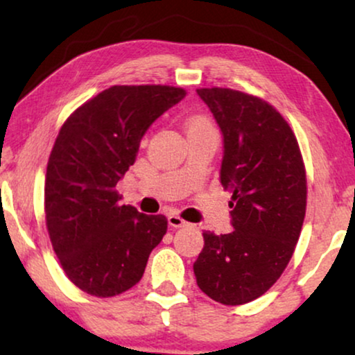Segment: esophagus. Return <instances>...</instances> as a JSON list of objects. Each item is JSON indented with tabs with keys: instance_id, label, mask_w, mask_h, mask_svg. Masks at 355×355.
I'll return each mask as SVG.
<instances>
[{
	"instance_id": "esophagus-1",
	"label": "esophagus",
	"mask_w": 355,
	"mask_h": 355,
	"mask_svg": "<svg viewBox=\"0 0 355 355\" xmlns=\"http://www.w3.org/2000/svg\"><path fill=\"white\" fill-rule=\"evenodd\" d=\"M167 220H168V225L173 227V228H182V227L187 225V222H184L182 217L175 216V214H171V216L167 217Z\"/></svg>"
}]
</instances>
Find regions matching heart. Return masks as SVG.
I'll return each instance as SVG.
<instances>
[{
  "mask_svg": "<svg viewBox=\"0 0 355 355\" xmlns=\"http://www.w3.org/2000/svg\"><path fill=\"white\" fill-rule=\"evenodd\" d=\"M191 123H207L204 119H194V121H191Z\"/></svg>",
  "mask_w": 355,
  "mask_h": 355,
  "instance_id": "1",
  "label": "heart"
}]
</instances>
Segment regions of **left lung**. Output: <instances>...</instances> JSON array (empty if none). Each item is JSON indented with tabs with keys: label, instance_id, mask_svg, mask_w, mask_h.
Listing matches in <instances>:
<instances>
[{
	"label": "left lung",
	"instance_id": "1",
	"mask_svg": "<svg viewBox=\"0 0 355 355\" xmlns=\"http://www.w3.org/2000/svg\"><path fill=\"white\" fill-rule=\"evenodd\" d=\"M223 135L222 187L232 193L233 232H204L193 270L214 301L239 306L262 296L293 257L307 180L301 149L282 114L263 99L230 88H199Z\"/></svg>",
	"mask_w": 355,
	"mask_h": 355
}]
</instances>
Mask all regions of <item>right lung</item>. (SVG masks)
<instances>
[{
    "instance_id": "right-lung-1",
    "label": "right lung",
    "mask_w": 355,
    "mask_h": 355,
    "mask_svg": "<svg viewBox=\"0 0 355 355\" xmlns=\"http://www.w3.org/2000/svg\"><path fill=\"white\" fill-rule=\"evenodd\" d=\"M187 96L167 85H116L64 122L49 154L44 214L53 249L82 291L112 297L141 279L167 232L164 216L121 204L116 184L151 123Z\"/></svg>"
}]
</instances>
